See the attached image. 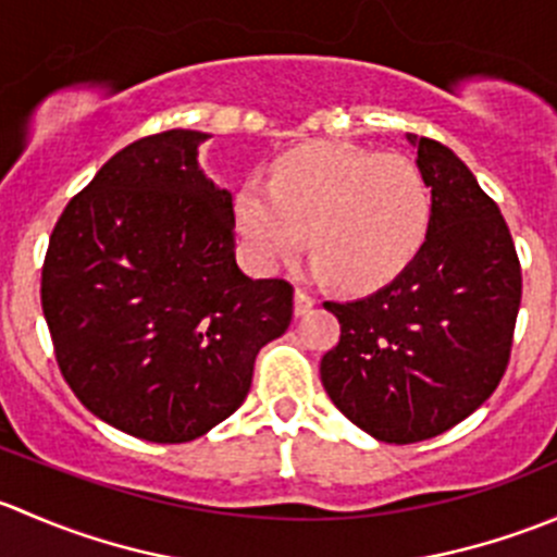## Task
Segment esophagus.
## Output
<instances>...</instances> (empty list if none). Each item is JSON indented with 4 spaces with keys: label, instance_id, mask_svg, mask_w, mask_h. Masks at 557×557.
Returning a JSON list of instances; mask_svg holds the SVG:
<instances>
[{
    "label": "esophagus",
    "instance_id": "34e87169",
    "mask_svg": "<svg viewBox=\"0 0 557 557\" xmlns=\"http://www.w3.org/2000/svg\"><path fill=\"white\" fill-rule=\"evenodd\" d=\"M314 305H318V299H314L312 294H307V290L296 288V294H294V312H296V318H305V314L310 312Z\"/></svg>",
    "mask_w": 557,
    "mask_h": 557
}]
</instances>
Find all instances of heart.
Returning <instances> with one entry per match:
<instances>
[{"label": "heart", "instance_id": "heart-1", "mask_svg": "<svg viewBox=\"0 0 557 557\" xmlns=\"http://www.w3.org/2000/svg\"><path fill=\"white\" fill-rule=\"evenodd\" d=\"M234 215L258 267L294 261L310 228L320 277L374 290L398 277L429 237L431 188L404 153L314 143L274 161L269 185L247 180Z\"/></svg>", "mask_w": 557, "mask_h": 557}]
</instances>
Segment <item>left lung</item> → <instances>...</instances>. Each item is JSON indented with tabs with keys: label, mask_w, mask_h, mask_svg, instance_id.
I'll list each match as a JSON object with an SVG mask.
<instances>
[{
	"label": "left lung",
	"mask_w": 557,
	"mask_h": 557,
	"mask_svg": "<svg viewBox=\"0 0 557 557\" xmlns=\"http://www.w3.org/2000/svg\"><path fill=\"white\" fill-rule=\"evenodd\" d=\"M431 188L429 237L407 269L356 301H325L339 345L320 361L347 420L387 445L445 434L507 372L522 277L496 201L442 143L407 134Z\"/></svg>",
	"instance_id": "1"
}]
</instances>
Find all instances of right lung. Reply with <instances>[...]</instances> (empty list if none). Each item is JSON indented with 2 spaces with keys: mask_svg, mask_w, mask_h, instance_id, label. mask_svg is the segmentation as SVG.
Returning a JSON list of instances; mask_svg holds the SVG:
<instances>
[{
  "mask_svg": "<svg viewBox=\"0 0 557 557\" xmlns=\"http://www.w3.org/2000/svg\"><path fill=\"white\" fill-rule=\"evenodd\" d=\"M207 134L126 145L61 212L42 263L55 361L83 407L159 445L237 412L294 318V285L237 267L234 205L199 170Z\"/></svg>",
  "mask_w": 557,
  "mask_h": 557,
  "instance_id": "obj_1",
  "label": "right lung"
}]
</instances>
